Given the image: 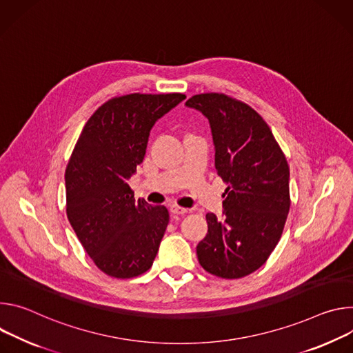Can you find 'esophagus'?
<instances>
[{"mask_svg":"<svg viewBox=\"0 0 353 353\" xmlns=\"http://www.w3.org/2000/svg\"><path fill=\"white\" fill-rule=\"evenodd\" d=\"M170 210H171V213H174V214H185V213L189 212V209L181 208V206H178V205H171V206H170Z\"/></svg>","mask_w":353,"mask_h":353,"instance_id":"1","label":"esophagus"}]
</instances>
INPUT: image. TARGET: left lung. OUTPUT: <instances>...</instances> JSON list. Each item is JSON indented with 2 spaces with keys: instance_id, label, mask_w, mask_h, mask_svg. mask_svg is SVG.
Returning <instances> with one entry per match:
<instances>
[{
  "instance_id": "left-lung-1",
  "label": "left lung",
  "mask_w": 353,
  "mask_h": 353,
  "mask_svg": "<svg viewBox=\"0 0 353 353\" xmlns=\"http://www.w3.org/2000/svg\"><path fill=\"white\" fill-rule=\"evenodd\" d=\"M186 106L209 119L216 170L228 183L223 219L206 214L199 263L223 279L244 278L266 262L282 237L290 209L288 160L262 116L245 102L208 92L193 95Z\"/></svg>"
}]
</instances>
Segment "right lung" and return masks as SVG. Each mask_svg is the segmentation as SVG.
<instances>
[{"mask_svg":"<svg viewBox=\"0 0 353 353\" xmlns=\"http://www.w3.org/2000/svg\"><path fill=\"white\" fill-rule=\"evenodd\" d=\"M183 94H128L102 103L85 123L65 168V212L94 263L108 276L136 278L159 252L165 206L134 199L129 178L143 163L150 130Z\"/></svg>","mask_w":353,"mask_h":353,"instance_id":"right-lung-1","label":"right lung"}]
</instances>
